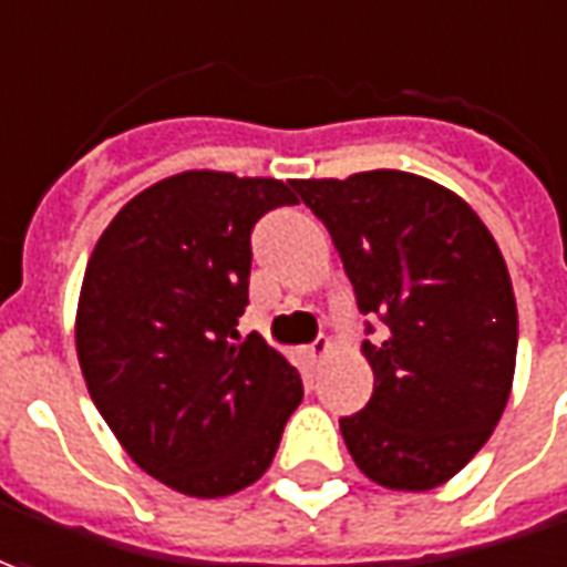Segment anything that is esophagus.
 Listing matches in <instances>:
<instances>
[{"instance_id": "esophagus-1", "label": "esophagus", "mask_w": 567, "mask_h": 567, "mask_svg": "<svg viewBox=\"0 0 567 567\" xmlns=\"http://www.w3.org/2000/svg\"><path fill=\"white\" fill-rule=\"evenodd\" d=\"M330 351H333V346H330V339L327 336H321V339H315L311 342V349H308V358L315 361V364L321 367L327 358H330Z\"/></svg>"}]
</instances>
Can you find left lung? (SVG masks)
I'll use <instances>...</instances> for the list:
<instances>
[{"mask_svg": "<svg viewBox=\"0 0 567 567\" xmlns=\"http://www.w3.org/2000/svg\"><path fill=\"white\" fill-rule=\"evenodd\" d=\"M327 225L361 315L373 395L339 429L370 482L432 491L482 451L513 392L518 311L485 221L454 190L398 169L296 178Z\"/></svg>", "mask_w": 567, "mask_h": 567, "instance_id": "obj_1", "label": "left lung"}]
</instances>
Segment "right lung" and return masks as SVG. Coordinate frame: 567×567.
Returning a JSON list of instances; mask_svg holds the SVG:
<instances>
[{
    "label": "right lung",
    "mask_w": 567,
    "mask_h": 567,
    "mask_svg": "<svg viewBox=\"0 0 567 567\" xmlns=\"http://www.w3.org/2000/svg\"><path fill=\"white\" fill-rule=\"evenodd\" d=\"M277 178L187 169L144 187L97 237L76 306L89 395L126 454L178 494L228 497L271 466L299 370L240 339L249 234L292 206Z\"/></svg>",
    "instance_id": "right-lung-1"
}]
</instances>
